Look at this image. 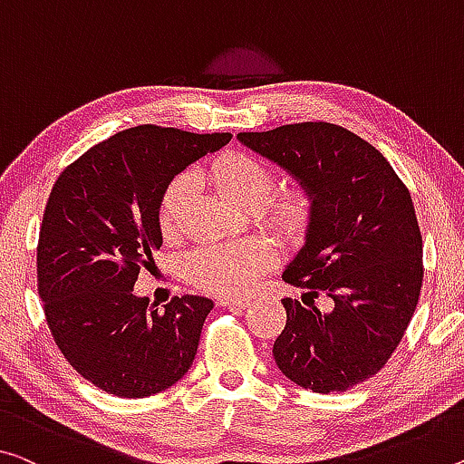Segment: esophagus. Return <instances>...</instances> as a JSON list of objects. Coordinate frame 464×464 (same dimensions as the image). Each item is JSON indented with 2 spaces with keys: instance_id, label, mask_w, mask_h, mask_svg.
Here are the masks:
<instances>
[{
  "instance_id": "obj_1",
  "label": "esophagus",
  "mask_w": 464,
  "mask_h": 464,
  "mask_svg": "<svg viewBox=\"0 0 464 464\" xmlns=\"http://www.w3.org/2000/svg\"><path fill=\"white\" fill-rule=\"evenodd\" d=\"M219 306H232V309H245V306L248 304V298H219Z\"/></svg>"
}]
</instances>
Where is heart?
Returning a JSON list of instances; mask_svg holds the SVG:
<instances>
[{
	"instance_id": "heart-1",
	"label": "heart",
	"mask_w": 464,
	"mask_h": 464,
	"mask_svg": "<svg viewBox=\"0 0 464 464\" xmlns=\"http://www.w3.org/2000/svg\"><path fill=\"white\" fill-rule=\"evenodd\" d=\"M213 187L219 195L240 208H256L274 188V172L267 163L240 151H227L211 163ZM192 188V176L180 174L161 192L158 224L166 237H172L182 219V209ZM261 216L277 232L301 238L313 222V198L304 188H286L259 206ZM274 263V248L261 238L237 245H203L187 256L184 269L197 288L211 295L234 296L251 290L256 277Z\"/></svg>"
}]
</instances>
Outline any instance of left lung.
<instances>
[{
	"label": "left lung",
	"mask_w": 464,
	"mask_h": 464,
	"mask_svg": "<svg viewBox=\"0 0 464 464\" xmlns=\"http://www.w3.org/2000/svg\"><path fill=\"white\" fill-rule=\"evenodd\" d=\"M238 140L313 198L304 246L282 274L311 304L284 298L274 359L296 386L346 392L386 365L417 309L423 240L411 192L373 145L336 124H286ZM319 294L334 303L330 314L314 306Z\"/></svg>",
	"instance_id": "left-lung-1"
}]
</instances>
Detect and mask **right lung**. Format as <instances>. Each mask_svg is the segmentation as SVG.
<instances>
[{
    "instance_id": "1",
    "label": "right lung",
    "mask_w": 464,
    "mask_h": 464,
    "mask_svg": "<svg viewBox=\"0 0 464 464\" xmlns=\"http://www.w3.org/2000/svg\"><path fill=\"white\" fill-rule=\"evenodd\" d=\"M230 139L134 126L91 147L55 180L39 230V296L62 354L99 390L158 394L195 361L213 301L184 295L158 311L132 288L161 246V192Z\"/></svg>"
}]
</instances>
